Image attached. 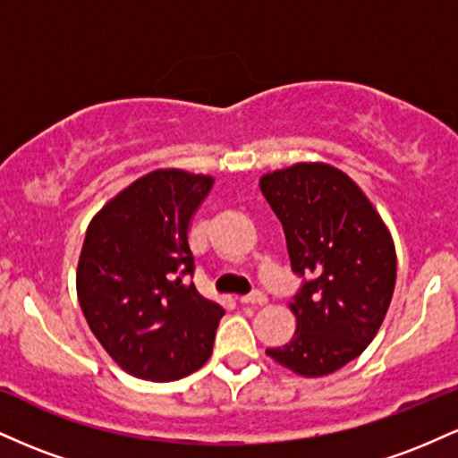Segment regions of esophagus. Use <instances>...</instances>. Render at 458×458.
<instances>
[{
	"label": "esophagus",
	"instance_id": "1",
	"mask_svg": "<svg viewBox=\"0 0 458 458\" xmlns=\"http://www.w3.org/2000/svg\"><path fill=\"white\" fill-rule=\"evenodd\" d=\"M239 301L245 303V306H265V303L269 301V299H267V295L262 291H256V293H251V295L241 297Z\"/></svg>",
	"mask_w": 458,
	"mask_h": 458
}]
</instances>
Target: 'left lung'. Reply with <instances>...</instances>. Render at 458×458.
<instances>
[{
    "label": "left lung",
    "instance_id": "8db88e82",
    "mask_svg": "<svg viewBox=\"0 0 458 458\" xmlns=\"http://www.w3.org/2000/svg\"><path fill=\"white\" fill-rule=\"evenodd\" d=\"M282 222L291 267L303 277L291 343L267 349L301 377H325L372 343L390 308L396 250L366 193L338 167L295 163L260 178Z\"/></svg>",
    "mask_w": 458,
    "mask_h": 458
}]
</instances>
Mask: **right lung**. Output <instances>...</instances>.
<instances>
[{
	"label": "right lung",
	"instance_id": "add662e5",
	"mask_svg": "<svg viewBox=\"0 0 458 458\" xmlns=\"http://www.w3.org/2000/svg\"><path fill=\"white\" fill-rule=\"evenodd\" d=\"M213 176L155 170L92 217L77 297L92 334L129 375L174 381L207 364L224 308L189 282V222Z\"/></svg>",
	"mask_w": 458,
	"mask_h": 458
}]
</instances>
